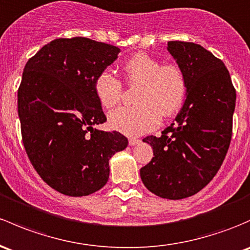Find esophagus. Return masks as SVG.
Listing matches in <instances>:
<instances>
[{
    "label": "esophagus",
    "instance_id": "34e87169",
    "mask_svg": "<svg viewBox=\"0 0 250 250\" xmlns=\"http://www.w3.org/2000/svg\"><path fill=\"white\" fill-rule=\"evenodd\" d=\"M141 140L140 139H135V138H129V145L130 146H134V145H138V144H140Z\"/></svg>",
    "mask_w": 250,
    "mask_h": 250
}]
</instances>
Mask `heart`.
Segmentation results:
<instances>
[{
	"label": "heart",
	"mask_w": 250,
	"mask_h": 250,
	"mask_svg": "<svg viewBox=\"0 0 250 250\" xmlns=\"http://www.w3.org/2000/svg\"><path fill=\"white\" fill-rule=\"evenodd\" d=\"M122 75L129 87H136L135 105L121 106L109 114L110 127L127 135H143L159 125L160 116L169 117L180 110L187 96V78L182 68L139 52L122 65ZM93 90L105 109L115 106L122 97L118 79L104 70L94 79Z\"/></svg>",
	"instance_id": "heart-1"
}]
</instances>
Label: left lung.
<instances>
[{
	"mask_svg": "<svg viewBox=\"0 0 250 250\" xmlns=\"http://www.w3.org/2000/svg\"><path fill=\"white\" fill-rule=\"evenodd\" d=\"M167 50L187 78V98L162 135L144 139L154 157L140 176L157 196L180 200L200 191L222 167L232 135L236 90L222 60L199 44L172 41Z\"/></svg>",
	"mask_w": 250,
	"mask_h": 250,
	"instance_id": "obj_1",
	"label": "left lung"
}]
</instances>
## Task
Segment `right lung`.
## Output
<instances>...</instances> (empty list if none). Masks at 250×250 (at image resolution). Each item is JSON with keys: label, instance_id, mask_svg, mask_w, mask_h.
Wrapping results in <instances>:
<instances>
[{"label": "right lung", "instance_id": "1", "mask_svg": "<svg viewBox=\"0 0 250 250\" xmlns=\"http://www.w3.org/2000/svg\"><path fill=\"white\" fill-rule=\"evenodd\" d=\"M118 52L85 37L59 38L23 68L18 90L23 146L42 180L64 195L86 196L103 188L109 159L128 145L121 133L92 128L106 121L94 79Z\"/></svg>", "mask_w": 250, "mask_h": 250}]
</instances>
